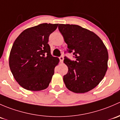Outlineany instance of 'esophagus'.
I'll list each match as a JSON object with an SVG mask.
<instances>
[{"mask_svg":"<svg viewBox=\"0 0 120 120\" xmlns=\"http://www.w3.org/2000/svg\"><path fill=\"white\" fill-rule=\"evenodd\" d=\"M60 62L63 63V61H64V57H63L62 56H61L60 57Z\"/></svg>","mask_w":120,"mask_h":120,"instance_id":"obj_1","label":"esophagus"}]
</instances>
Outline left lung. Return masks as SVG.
<instances>
[{"instance_id":"1","label":"left lung","mask_w":120,"mask_h":120,"mask_svg":"<svg viewBox=\"0 0 120 120\" xmlns=\"http://www.w3.org/2000/svg\"><path fill=\"white\" fill-rule=\"evenodd\" d=\"M58 29L73 52L75 61L65 57L68 72L64 76L66 88L75 93H86L95 88L105 76L109 55L101 38L86 28L76 25L60 24Z\"/></svg>"}]
</instances>
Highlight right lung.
Listing matches in <instances>:
<instances>
[{
	"mask_svg": "<svg viewBox=\"0 0 120 120\" xmlns=\"http://www.w3.org/2000/svg\"><path fill=\"white\" fill-rule=\"evenodd\" d=\"M58 26L44 23L27 28L13 43L10 69L15 80L25 90L39 91L49 87L60 60L51 55L48 41Z\"/></svg>",
	"mask_w": 120,
	"mask_h": 120,
	"instance_id": "obj_1",
	"label": "right lung"
}]
</instances>
